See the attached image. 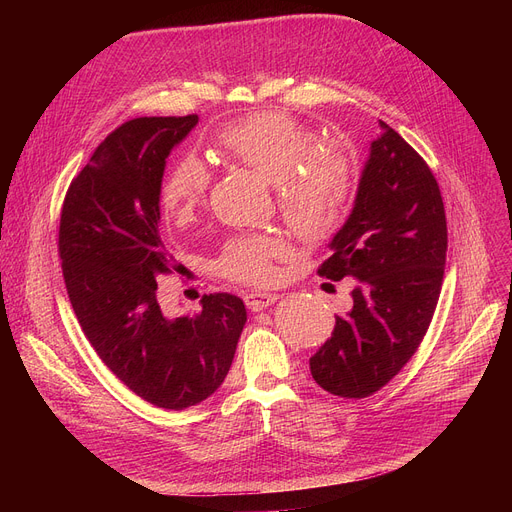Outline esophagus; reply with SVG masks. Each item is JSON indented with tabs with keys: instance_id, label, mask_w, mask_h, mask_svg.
Masks as SVG:
<instances>
[{
	"instance_id": "esophagus-1",
	"label": "esophagus",
	"mask_w": 512,
	"mask_h": 512,
	"mask_svg": "<svg viewBox=\"0 0 512 512\" xmlns=\"http://www.w3.org/2000/svg\"><path fill=\"white\" fill-rule=\"evenodd\" d=\"M280 297L276 292H249L245 294V305L251 311H263L270 305H274Z\"/></svg>"
}]
</instances>
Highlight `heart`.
Segmentation results:
<instances>
[{
    "mask_svg": "<svg viewBox=\"0 0 512 512\" xmlns=\"http://www.w3.org/2000/svg\"><path fill=\"white\" fill-rule=\"evenodd\" d=\"M209 151L272 182L282 218L301 240H326L342 226L357 182L355 159L344 145L315 143V134L288 114L257 112L215 132ZM207 188L209 172L201 161L180 159L159 186L166 218L191 222ZM282 251L274 236H238L226 245L218 270L236 282L263 284L272 280V261Z\"/></svg>",
    "mask_w": 512,
    "mask_h": 512,
    "instance_id": "obj_1",
    "label": "heart"
}]
</instances>
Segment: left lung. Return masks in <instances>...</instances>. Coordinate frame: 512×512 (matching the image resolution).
Wrapping results in <instances>:
<instances>
[{"label": "left lung", "mask_w": 512, "mask_h": 512, "mask_svg": "<svg viewBox=\"0 0 512 512\" xmlns=\"http://www.w3.org/2000/svg\"><path fill=\"white\" fill-rule=\"evenodd\" d=\"M382 134L359 180L355 207L317 274L355 278L353 309L309 359L313 380L334 396L365 398L409 363L440 299L448 230L436 176L380 120Z\"/></svg>", "instance_id": "1"}]
</instances>
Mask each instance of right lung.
<instances>
[{"instance_id":"1","label":"right lung","mask_w":512,"mask_h":512,"mask_svg":"<svg viewBox=\"0 0 512 512\" xmlns=\"http://www.w3.org/2000/svg\"><path fill=\"white\" fill-rule=\"evenodd\" d=\"M197 114L128 120L70 182L58 251L68 297L99 359L151 405L182 411L218 390L247 309L234 294H203L197 315L172 317L157 278L178 270L159 236L166 157Z\"/></svg>"}]
</instances>
